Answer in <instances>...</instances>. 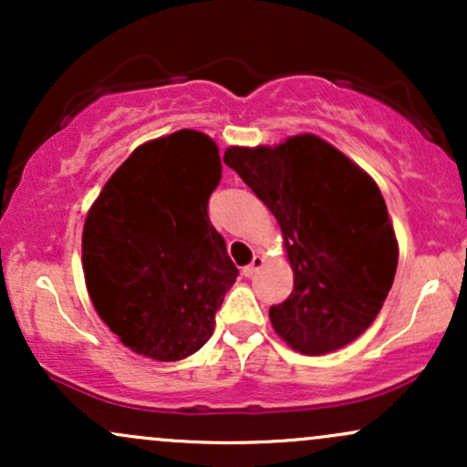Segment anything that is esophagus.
Wrapping results in <instances>:
<instances>
[{
	"label": "esophagus",
	"mask_w": 467,
	"mask_h": 467,
	"mask_svg": "<svg viewBox=\"0 0 467 467\" xmlns=\"http://www.w3.org/2000/svg\"><path fill=\"white\" fill-rule=\"evenodd\" d=\"M264 264H265V259L261 254H254V259H252V264L250 265H245L244 267V276H254L256 275V270H261V267H264Z\"/></svg>",
	"instance_id": "34e87169"
}]
</instances>
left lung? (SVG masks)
Here are the masks:
<instances>
[{"mask_svg": "<svg viewBox=\"0 0 467 467\" xmlns=\"http://www.w3.org/2000/svg\"><path fill=\"white\" fill-rule=\"evenodd\" d=\"M223 162L270 208L285 239L294 289L270 307L276 334L305 356L356 340L382 309L398 270L378 184L309 133L275 149L230 147Z\"/></svg>", "mask_w": 467, "mask_h": 467, "instance_id": "1", "label": "left lung"}]
</instances>
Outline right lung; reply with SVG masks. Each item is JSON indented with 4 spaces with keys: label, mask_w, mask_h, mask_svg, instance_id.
Returning <instances> with one entry per match:
<instances>
[{
    "label": "right lung",
    "mask_w": 467,
    "mask_h": 467,
    "mask_svg": "<svg viewBox=\"0 0 467 467\" xmlns=\"http://www.w3.org/2000/svg\"><path fill=\"white\" fill-rule=\"evenodd\" d=\"M222 180L217 144L182 130L125 160L83 228L88 292L122 345L173 362L200 351L239 276L208 219Z\"/></svg>",
    "instance_id": "1"
}]
</instances>
